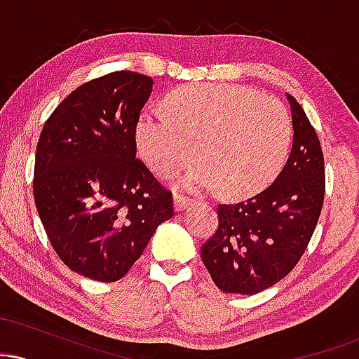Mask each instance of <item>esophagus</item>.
<instances>
[{
	"label": "esophagus",
	"instance_id": "1",
	"mask_svg": "<svg viewBox=\"0 0 359 359\" xmlns=\"http://www.w3.org/2000/svg\"><path fill=\"white\" fill-rule=\"evenodd\" d=\"M191 203V197L184 196V194H174V208L175 211H182V209L187 208V204Z\"/></svg>",
	"mask_w": 359,
	"mask_h": 359
}]
</instances>
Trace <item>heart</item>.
I'll list each match as a JSON object with an SVG mask.
<instances>
[{
	"label": "heart",
	"instance_id": "obj_1",
	"mask_svg": "<svg viewBox=\"0 0 359 359\" xmlns=\"http://www.w3.org/2000/svg\"><path fill=\"white\" fill-rule=\"evenodd\" d=\"M165 113H145L137 143L147 165L168 179L201 160L184 177L191 191L246 197L266 187L285 162L290 118L271 96L236 84H201L174 90Z\"/></svg>",
	"mask_w": 359,
	"mask_h": 359
}]
</instances>
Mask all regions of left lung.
Here are the masks:
<instances>
[{"instance_id": "left-lung-1", "label": "left lung", "mask_w": 359, "mask_h": 359, "mask_svg": "<svg viewBox=\"0 0 359 359\" xmlns=\"http://www.w3.org/2000/svg\"><path fill=\"white\" fill-rule=\"evenodd\" d=\"M294 142L285 167L265 191L217 205V229L201 257L217 288L253 295L287 277L314 233L325 192L324 155L302 106L287 94Z\"/></svg>"}]
</instances>
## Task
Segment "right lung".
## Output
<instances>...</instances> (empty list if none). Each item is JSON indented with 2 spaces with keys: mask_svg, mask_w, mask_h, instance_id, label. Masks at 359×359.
Listing matches in <instances>:
<instances>
[{
  "mask_svg": "<svg viewBox=\"0 0 359 359\" xmlns=\"http://www.w3.org/2000/svg\"><path fill=\"white\" fill-rule=\"evenodd\" d=\"M154 79L118 71L53 109L35 155L34 197L52 248L72 271L116 282L174 216L172 192L137 158V125Z\"/></svg>",
  "mask_w": 359,
  "mask_h": 359,
  "instance_id": "right-lung-1",
  "label": "right lung"
}]
</instances>
